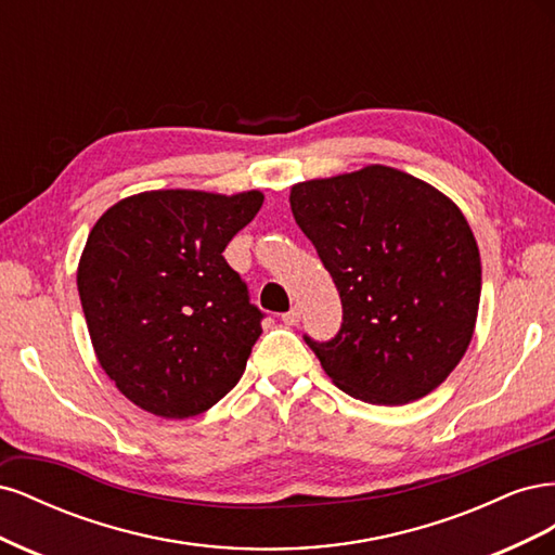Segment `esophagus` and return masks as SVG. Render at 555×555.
I'll use <instances>...</instances> for the list:
<instances>
[{
    "label": "esophagus",
    "instance_id": "34e87169",
    "mask_svg": "<svg viewBox=\"0 0 555 555\" xmlns=\"http://www.w3.org/2000/svg\"><path fill=\"white\" fill-rule=\"evenodd\" d=\"M282 322L287 324V326H296V324L300 322V310L294 306L289 312H284V314H282Z\"/></svg>",
    "mask_w": 555,
    "mask_h": 555
}]
</instances>
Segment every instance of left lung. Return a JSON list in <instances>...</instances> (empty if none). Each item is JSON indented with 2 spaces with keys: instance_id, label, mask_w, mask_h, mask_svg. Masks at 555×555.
I'll return each instance as SVG.
<instances>
[{
  "instance_id": "left-lung-1",
  "label": "left lung",
  "mask_w": 555,
  "mask_h": 555,
  "mask_svg": "<svg viewBox=\"0 0 555 555\" xmlns=\"http://www.w3.org/2000/svg\"><path fill=\"white\" fill-rule=\"evenodd\" d=\"M289 201L343 300L331 340L304 335L326 375L373 405L438 389L473 340L481 294L477 241L459 206L377 164L298 182Z\"/></svg>"
}]
</instances>
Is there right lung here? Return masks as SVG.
Masks as SVG:
<instances>
[{"mask_svg":"<svg viewBox=\"0 0 555 555\" xmlns=\"http://www.w3.org/2000/svg\"><path fill=\"white\" fill-rule=\"evenodd\" d=\"M261 204L257 190H157L99 217L78 294L96 359L133 405L188 418L238 384L266 314L224 247Z\"/></svg>","mask_w":555,"mask_h":555,"instance_id":"add662e5","label":"right lung"}]
</instances>
